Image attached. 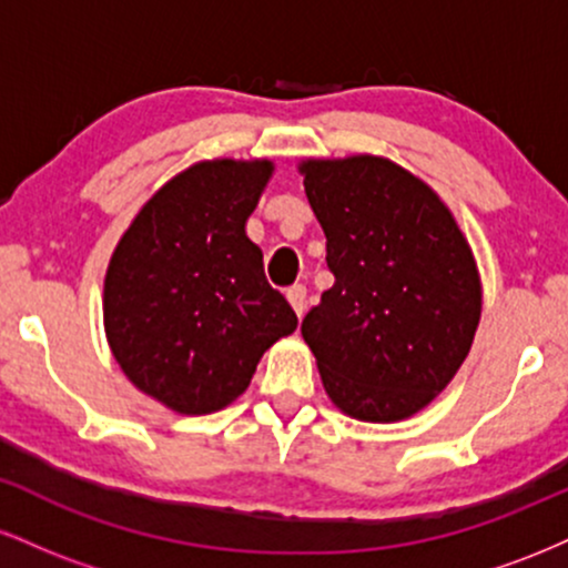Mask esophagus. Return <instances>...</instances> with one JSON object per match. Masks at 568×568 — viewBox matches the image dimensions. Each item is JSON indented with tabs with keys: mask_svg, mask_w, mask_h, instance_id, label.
I'll return each instance as SVG.
<instances>
[{
	"mask_svg": "<svg viewBox=\"0 0 568 568\" xmlns=\"http://www.w3.org/2000/svg\"><path fill=\"white\" fill-rule=\"evenodd\" d=\"M285 296H288L293 312H296V315L302 317L304 312H306V288H304V285H293V288H288V293H285Z\"/></svg>",
	"mask_w": 568,
	"mask_h": 568,
	"instance_id": "1",
	"label": "esophagus"
}]
</instances>
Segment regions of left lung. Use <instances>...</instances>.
<instances>
[{"mask_svg":"<svg viewBox=\"0 0 568 568\" xmlns=\"http://www.w3.org/2000/svg\"><path fill=\"white\" fill-rule=\"evenodd\" d=\"M302 173L334 272L302 321L325 393L355 419H406L470 352L480 321L470 245L438 194L395 162L310 160Z\"/></svg>","mask_w":568,"mask_h":568,"instance_id":"8db88e82","label":"left lung"}]
</instances>
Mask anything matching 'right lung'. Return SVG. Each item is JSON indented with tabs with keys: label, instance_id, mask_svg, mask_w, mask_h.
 Segmentation results:
<instances>
[{
	"label": "right lung",
	"instance_id": "obj_1",
	"mask_svg": "<svg viewBox=\"0 0 568 568\" xmlns=\"http://www.w3.org/2000/svg\"><path fill=\"white\" fill-rule=\"evenodd\" d=\"M270 175V160L192 165L141 207L109 264L103 321L116 363L179 414L243 395L264 352L296 331L245 234Z\"/></svg>",
	"mask_w": 568,
	"mask_h": 568
}]
</instances>
